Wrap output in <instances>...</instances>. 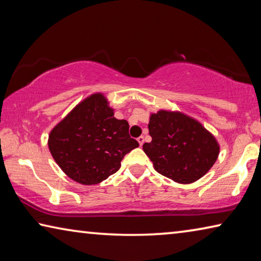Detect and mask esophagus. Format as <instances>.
<instances>
[{
	"label": "esophagus",
	"instance_id": "esophagus-1",
	"mask_svg": "<svg viewBox=\"0 0 261 261\" xmlns=\"http://www.w3.org/2000/svg\"><path fill=\"white\" fill-rule=\"evenodd\" d=\"M138 143H139V145L140 146H143V144H144V141H145V139H144V137L143 136H140V137H138Z\"/></svg>",
	"mask_w": 261,
	"mask_h": 261
}]
</instances>
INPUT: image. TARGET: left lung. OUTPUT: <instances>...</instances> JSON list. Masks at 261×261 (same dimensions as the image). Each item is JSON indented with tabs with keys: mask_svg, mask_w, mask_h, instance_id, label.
<instances>
[{
	"mask_svg": "<svg viewBox=\"0 0 261 261\" xmlns=\"http://www.w3.org/2000/svg\"><path fill=\"white\" fill-rule=\"evenodd\" d=\"M151 143L143 145L159 174L180 184L201 178L219 155L214 136L199 122L179 112L159 110L148 123Z\"/></svg>",
	"mask_w": 261,
	"mask_h": 261,
	"instance_id": "1",
	"label": "left lung"
}]
</instances>
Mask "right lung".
Returning <instances> with one entry per match:
<instances>
[{
	"instance_id": "1",
	"label": "right lung",
	"mask_w": 261,
	"mask_h": 261,
	"mask_svg": "<svg viewBox=\"0 0 261 261\" xmlns=\"http://www.w3.org/2000/svg\"><path fill=\"white\" fill-rule=\"evenodd\" d=\"M129 123L114 117L103 94L83 100L54 129L48 147L70 178L84 185L98 184L116 173L125 154L138 147Z\"/></svg>"
}]
</instances>
